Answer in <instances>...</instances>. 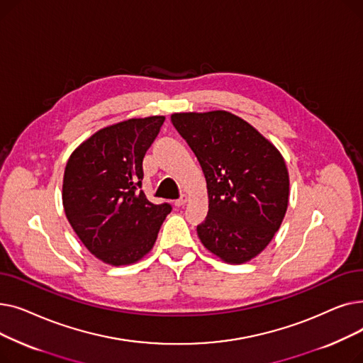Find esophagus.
<instances>
[{
  "label": "esophagus",
  "mask_w": 363,
  "mask_h": 363,
  "mask_svg": "<svg viewBox=\"0 0 363 363\" xmlns=\"http://www.w3.org/2000/svg\"><path fill=\"white\" fill-rule=\"evenodd\" d=\"M186 201H188V196H182L181 199H178V200L175 201V206H177V207H181V206H184Z\"/></svg>",
  "instance_id": "34e87169"
}]
</instances>
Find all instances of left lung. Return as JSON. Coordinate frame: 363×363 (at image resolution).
<instances>
[{"mask_svg":"<svg viewBox=\"0 0 363 363\" xmlns=\"http://www.w3.org/2000/svg\"><path fill=\"white\" fill-rule=\"evenodd\" d=\"M170 121L207 182L208 212L197 226L201 244L226 263L252 260L272 241L289 207V169L279 150L225 110L174 113Z\"/></svg>","mask_w":363,"mask_h":363,"instance_id":"8db88e82","label":"left lung"}]
</instances>
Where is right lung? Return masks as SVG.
<instances>
[{"mask_svg":"<svg viewBox=\"0 0 363 363\" xmlns=\"http://www.w3.org/2000/svg\"><path fill=\"white\" fill-rule=\"evenodd\" d=\"M163 122L164 116H148L106 126L76 147L66 163V218L88 252L107 264H132L148 255L172 211L140 189L143 159Z\"/></svg>","mask_w":363,"mask_h":363,"instance_id":"add662e5","label":"right lung"}]
</instances>
